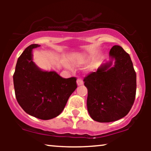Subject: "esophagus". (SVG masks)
<instances>
[{
  "mask_svg": "<svg viewBox=\"0 0 151 151\" xmlns=\"http://www.w3.org/2000/svg\"><path fill=\"white\" fill-rule=\"evenodd\" d=\"M77 84L78 86H81L83 84V81L81 79H78L77 80Z\"/></svg>",
  "mask_w": 151,
  "mask_h": 151,
  "instance_id": "34e87169",
  "label": "esophagus"
}]
</instances>
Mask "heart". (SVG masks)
I'll return each instance as SVG.
<instances>
[{
    "mask_svg": "<svg viewBox=\"0 0 151 151\" xmlns=\"http://www.w3.org/2000/svg\"><path fill=\"white\" fill-rule=\"evenodd\" d=\"M90 59H91V56H89V55H82V56H78L77 58H76L75 59H73V63L74 65L76 66V67H80L87 63L88 61ZM65 65L68 69H71V66H70L69 64H66ZM96 69V65H91L88 68L86 71H87V72H93Z\"/></svg>",
    "mask_w": 151,
    "mask_h": 151,
    "instance_id": "1",
    "label": "heart"
}]
</instances>
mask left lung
<instances>
[{
    "label": "left lung",
    "instance_id": "obj_1",
    "mask_svg": "<svg viewBox=\"0 0 151 151\" xmlns=\"http://www.w3.org/2000/svg\"><path fill=\"white\" fill-rule=\"evenodd\" d=\"M96 72L84 79L87 88V110L93 120L111 122L125 117L136 93V73L131 57L122 47L115 45Z\"/></svg>",
    "mask_w": 151,
    "mask_h": 151
}]
</instances>
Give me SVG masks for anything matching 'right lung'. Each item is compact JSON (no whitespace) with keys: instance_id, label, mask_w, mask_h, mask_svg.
<instances>
[{"instance_id":"right-lung-1","label":"right lung","mask_w":151,"mask_h":151,"mask_svg":"<svg viewBox=\"0 0 151 151\" xmlns=\"http://www.w3.org/2000/svg\"><path fill=\"white\" fill-rule=\"evenodd\" d=\"M33 44L18 58L13 80L16 100L21 108L36 118L47 120L58 116L77 88L76 78H63L55 71H45L33 60Z\"/></svg>"}]
</instances>
